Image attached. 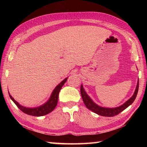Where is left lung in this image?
<instances>
[{"mask_svg": "<svg viewBox=\"0 0 147 147\" xmlns=\"http://www.w3.org/2000/svg\"><path fill=\"white\" fill-rule=\"evenodd\" d=\"M138 88H139V80H138L136 88L133 95L128 100L124 103V104L119 106V107H117L115 108L102 107L95 104V103L92 101V100L90 98V96L86 94V93L85 92V90H84L82 85H81V87H80V92H81V95H82L84 104H85L86 107L88 108L89 110L92 111V112H95V113L97 114L100 115H102V116L113 117L114 115H116L119 113H121L122 111H123L124 109H126L127 107H128L134 101H135V100L136 97L137 93H138Z\"/></svg>", "mask_w": 147, "mask_h": 147, "instance_id": "left-lung-1", "label": "left lung"}]
</instances>
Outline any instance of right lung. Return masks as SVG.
<instances>
[{
  "label": "right lung",
  "mask_w": 147,
  "mask_h": 147,
  "mask_svg": "<svg viewBox=\"0 0 147 147\" xmlns=\"http://www.w3.org/2000/svg\"><path fill=\"white\" fill-rule=\"evenodd\" d=\"M67 78H65L62 82L59 83L54 90V91H53L51 96L50 97L49 100L45 104H43L42 106H40L38 107L27 108L25 107H23V106L19 104L18 102L16 101L9 93V96H10L12 100L15 103V104L17 105V107L20 109L21 111H23L24 113L30 115H33V116H43V115H45L50 113V112H52L55 108L58 102L59 93L60 92L62 86L64 85V83L67 81Z\"/></svg>",
  "instance_id": "add662e5"
}]
</instances>
